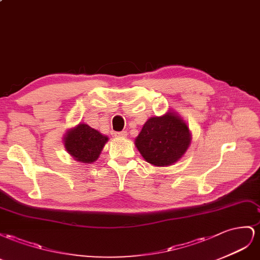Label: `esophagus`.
<instances>
[{"instance_id":"obj_1","label":"esophagus","mask_w":260,"mask_h":260,"mask_svg":"<svg viewBox=\"0 0 260 260\" xmlns=\"http://www.w3.org/2000/svg\"><path fill=\"white\" fill-rule=\"evenodd\" d=\"M114 136L117 137V138H125L126 136H127V133H126L125 131H123V132H116V133H114Z\"/></svg>"}]
</instances>
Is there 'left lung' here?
<instances>
[{
  "label": "left lung",
  "mask_w": 260,
  "mask_h": 260,
  "mask_svg": "<svg viewBox=\"0 0 260 260\" xmlns=\"http://www.w3.org/2000/svg\"><path fill=\"white\" fill-rule=\"evenodd\" d=\"M189 143L187 125L173 113L150 117L135 142L145 160L155 167L173 165L182 158Z\"/></svg>",
  "instance_id": "obj_1"
}]
</instances>
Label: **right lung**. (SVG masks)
Segmentation results:
<instances>
[{"instance_id": "1", "label": "right lung", "mask_w": 260, "mask_h": 260, "mask_svg": "<svg viewBox=\"0 0 260 260\" xmlns=\"http://www.w3.org/2000/svg\"><path fill=\"white\" fill-rule=\"evenodd\" d=\"M108 137L87 124H79L64 138L66 150L77 161L92 163L99 158Z\"/></svg>"}]
</instances>
